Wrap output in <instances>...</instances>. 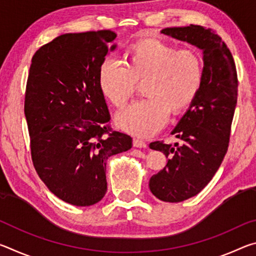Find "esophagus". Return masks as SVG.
<instances>
[{"mask_svg":"<svg viewBox=\"0 0 256 256\" xmlns=\"http://www.w3.org/2000/svg\"><path fill=\"white\" fill-rule=\"evenodd\" d=\"M133 146H136V148H146V144L144 141L138 140V138H134Z\"/></svg>","mask_w":256,"mask_h":256,"instance_id":"obj_1","label":"esophagus"}]
</instances>
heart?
<instances>
[{
	"label": "heart",
	"mask_w": 256,
	"mask_h": 256,
	"mask_svg": "<svg viewBox=\"0 0 256 256\" xmlns=\"http://www.w3.org/2000/svg\"><path fill=\"white\" fill-rule=\"evenodd\" d=\"M128 68L115 58H106L98 72L102 94L116 107H122L134 92L136 81H144L148 96L116 115L123 131L146 138L160 131L170 112L188 108L200 92L203 60L196 50H178L160 40H146L128 52Z\"/></svg>",
	"instance_id": "obj_1"
}]
</instances>
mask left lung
Segmentation results:
<instances>
[{
  "label": "left lung",
  "mask_w": 256,
  "mask_h": 256,
  "mask_svg": "<svg viewBox=\"0 0 256 256\" xmlns=\"http://www.w3.org/2000/svg\"><path fill=\"white\" fill-rule=\"evenodd\" d=\"M162 34L202 50L200 92L172 134L174 144L151 142L150 149L168 158L166 167L149 180L151 193L164 202H182L196 196L218 170L228 149L237 104V72L232 55L218 34L201 26L164 28Z\"/></svg>",
  "instance_id": "obj_1"
}]
</instances>
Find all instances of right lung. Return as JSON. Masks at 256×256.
Instances as JSON below:
<instances>
[{"label": "right lung", "instance_id": "1", "mask_svg": "<svg viewBox=\"0 0 256 256\" xmlns=\"http://www.w3.org/2000/svg\"><path fill=\"white\" fill-rule=\"evenodd\" d=\"M115 38L110 30L60 34L34 53L30 66L24 115L34 170L54 196L76 206L102 200L108 158L132 146L128 134L110 132L98 84Z\"/></svg>", "mask_w": 256, "mask_h": 256}]
</instances>
